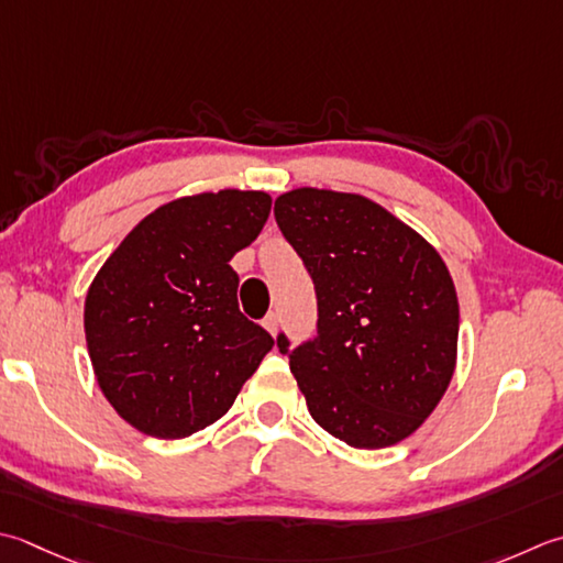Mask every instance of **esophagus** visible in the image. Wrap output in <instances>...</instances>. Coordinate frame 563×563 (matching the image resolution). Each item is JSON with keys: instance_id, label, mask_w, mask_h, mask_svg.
I'll list each match as a JSON object with an SVG mask.
<instances>
[{"instance_id": "1", "label": "esophagus", "mask_w": 563, "mask_h": 563, "mask_svg": "<svg viewBox=\"0 0 563 563\" xmlns=\"http://www.w3.org/2000/svg\"><path fill=\"white\" fill-rule=\"evenodd\" d=\"M278 324H280V317H278V312H268V314H266V319H263V327H266L273 336L278 334Z\"/></svg>"}]
</instances>
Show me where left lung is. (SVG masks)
Masks as SVG:
<instances>
[{
  "instance_id": "obj_1",
  "label": "left lung",
  "mask_w": 563,
  "mask_h": 563,
  "mask_svg": "<svg viewBox=\"0 0 563 563\" xmlns=\"http://www.w3.org/2000/svg\"><path fill=\"white\" fill-rule=\"evenodd\" d=\"M275 222L317 295V334L280 354L312 420L356 449L402 442L454 376L459 300L439 253L361 195L314 190L275 200Z\"/></svg>"
}]
</instances>
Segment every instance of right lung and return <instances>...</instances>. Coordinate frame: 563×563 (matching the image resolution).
Segmentation results:
<instances>
[{
  "instance_id": "obj_1",
  "label": "right lung",
  "mask_w": 563,
  "mask_h": 563,
  "mask_svg": "<svg viewBox=\"0 0 563 563\" xmlns=\"http://www.w3.org/2000/svg\"><path fill=\"white\" fill-rule=\"evenodd\" d=\"M266 192L180 197L129 231L85 300L104 398L139 432L183 439L234 405L275 339L241 314L234 253L261 234Z\"/></svg>"
}]
</instances>
